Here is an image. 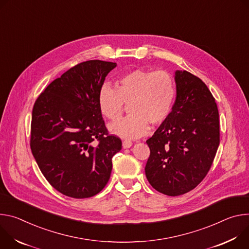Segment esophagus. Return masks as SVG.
<instances>
[{"mask_svg": "<svg viewBox=\"0 0 249 249\" xmlns=\"http://www.w3.org/2000/svg\"><path fill=\"white\" fill-rule=\"evenodd\" d=\"M131 145H132L131 142H128V141L123 142V147L124 148H129V147H131Z\"/></svg>", "mask_w": 249, "mask_h": 249, "instance_id": "obj_1", "label": "esophagus"}]
</instances>
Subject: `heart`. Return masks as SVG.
<instances>
[{
    "mask_svg": "<svg viewBox=\"0 0 249 249\" xmlns=\"http://www.w3.org/2000/svg\"><path fill=\"white\" fill-rule=\"evenodd\" d=\"M176 98L171 75L164 71L135 69L122 75L117 88L103 84L98 93L101 114L109 121L121 118L124 104L128 117L108 125L109 132L124 140H137L149 130V124H160L167 120Z\"/></svg>",
    "mask_w": 249,
    "mask_h": 249,
    "instance_id": "1",
    "label": "heart"
}]
</instances>
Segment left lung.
<instances>
[{
    "label": "left lung",
    "mask_w": 249,
    "mask_h": 249,
    "mask_svg": "<svg viewBox=\"0 0 249 249\" xmlns=\"http://www.w3.org/2000/svg\"><path fill=\"white\" fill-rule=\"evenodd\" d=\"M176 99L170 116L146 141L149 184L167 196L197 187L209 172L219 144L218 110L209 88L197 76L176 70Z\"/></svg>",
    "instance_id": "1"
}]
</instances>
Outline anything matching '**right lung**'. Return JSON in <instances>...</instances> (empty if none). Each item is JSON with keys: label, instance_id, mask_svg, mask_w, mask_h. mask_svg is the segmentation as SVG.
<instances>
[{"label": "right lung", "instance_id": "1", "mask_svg": "<svg viewBox=\"0 0 249 249\" xmlns=\"http://www.w3.org/2000/svg\"><path fill=\"white\" fill-rule=\"evenodd\" d=\"M116 66L82 62L51 82L35 103L32 152L45 179L65 196L97 195L110 177L113 156L122 149L119 137L107 135L98 106L99 90Z\"/></svg>", "mask_w": 249, "mask_h": 249}]
</instances>
